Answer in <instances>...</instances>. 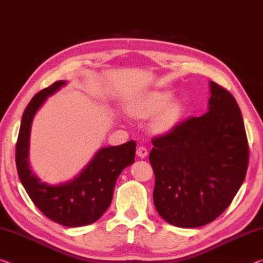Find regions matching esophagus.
<instances>
[{"label": "esophagus", "instance_id": "34e87169", "mask_svg": "<svg viewBox=\"0 0 263 263\" xmlns=\"http://www.w3.org/2000/svg\"><path fill=\"white\" fill-rule=\"evenodd\" d=\"M136 155L139 156V157H141V159H144V157L148 155V151H147V148H144V147H139V148L136 149Z\"/></svg>", "mask_w": 263, "mask_h": 263}]
</instances>
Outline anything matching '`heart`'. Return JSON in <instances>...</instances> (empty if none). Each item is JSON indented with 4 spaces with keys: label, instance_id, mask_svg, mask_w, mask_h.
<instances>
[{
    "label": "heart",
    "instance_id": "heart-1",
    "mask_svg": "<svg viewBox=\"0 0 263 263\" xmlns=\"http://www.w3.org/2000/svg\"><path fill=\"white\" fill-rule=\"evenodd\" d=\"M168 90H154L137 96L128 103V111L136 119H151L152 128L155 132L164 133L179 123L182 116L183 106L179 100H174Z\"/></svg>",
    "mask_w": 263,
    "mask_h": 263
}]
</instances>
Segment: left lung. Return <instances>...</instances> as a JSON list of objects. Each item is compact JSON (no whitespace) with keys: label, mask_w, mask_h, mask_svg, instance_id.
<instances>
[{"label":"left lung","mask_w":263,"mask_h":263,"mask_svg":"<svg viewBox=\"0 0 263 263\" xmlns=\"http://www.w3.org/2000/svg\"><path fill=\"white\" fill-rule=\"evenodd\" d=\"M209 110L153 139V200L169 224L196 228L220 216L243 183L248 142L235 99L209 82Z\"/></svg>","instance_id":"left-lung-1"}]
</instances>
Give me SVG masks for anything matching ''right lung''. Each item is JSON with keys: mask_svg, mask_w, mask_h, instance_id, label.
<instances>
[{"mask_svg": "<svg viewBox=\"0 0 263 263\" xmlns=\"http://www.w3.org/2000/svg\"><path fill=\"white\" fill-rule=\"evenodd\" d=\"M67 84L60 80L37 92L23 112L16 143V168L22 185L34 204L48 219L66 227H82L98 221L112 200L116 180L135 162V141L100 148L74 179L49 184L35 175L29 162L31 124L36 112L56 91Z\"/></svg>", "mask_w": 263, "mask_h": 263, "instance_id": "1", "label": "right lung"}]
</instances>
